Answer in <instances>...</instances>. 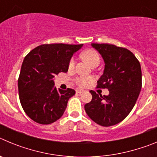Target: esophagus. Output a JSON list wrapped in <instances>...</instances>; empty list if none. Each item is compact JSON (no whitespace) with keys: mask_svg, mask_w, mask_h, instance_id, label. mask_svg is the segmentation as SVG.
I'll return each mask as SVG.
<instances>
[{"mask_svg":"<svg viewBox=\"0 0 157 157\" xmlns=\"http://www.w3.org/2000/svg\"><path fill=\"white\" fill-rule=\"evenodd\" d=\"M75 91L77 94H82V93L84 90H81V89H77Z\"/></svg>","mask_w":157,"mask_h":157,"instance_id":"34e87169","label":"esophagus"}]
</instances>
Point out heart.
I'll use <instances>...</instances> for the list:
<instances>
[{"instance_id": "1", "label": "heart", "mask_w": 157, "mask_h": 157, "mask_svg": "<svg viewBox=\"0 0 157 157\" xmlns=\"http://www.w3.org/2000/svg\"><path fill=\"white\" fill-rule=\"evenodd\" d=\"M82 57L83 59H85L86 61L90 64L92 66L94 63H99L100 62V56L99 54L96 52L94 49H88V50L85 51V52L82 53ZM75 66V58H71L69 62L68 67L69 69L73 68ZM91 81V78L89 77H83V76H81V77H78L76 78V82L78 86H85L88 84Z\"/></svg>"}]
</instances>
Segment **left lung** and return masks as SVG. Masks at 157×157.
Here are the masks:
<instances>
[{"label": "left lung", "instance_id": "8db88e82", "mask_svg": "<svg viewBox=\"0 0 157 157\" xmlns=\"http://www.w3.org/2000/svg\"><path fill=\"white\" fill-rule=\"evenodd\" d=\"M105 62L103 75L98 88H106L104 96L90 90L92 101L85 105L88 116L103 127L116 125L123 121L135 105L141 89V70L138 59L130 50L109 44L92 43Z\"/></svg>", "mask_w": 157, "mask_h": 157}]
</instances>
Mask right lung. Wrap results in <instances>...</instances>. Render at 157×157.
I'll list each match as a JSON object with an SVG mask.
<instances>
[{"label":"right lung","mask_w":157,"mask_h":157,"mask_svg":"<svg viewBox=\"0 0 157 157\" xmlns=\"http://www.w3.org/2000/svg\"><path fill=\"white\" fill-rule=\"evenodd\" d=\"M81 45L45 44L25 56L18 79L19 101L26 114L40 124H50L63 116L75 91L57 90L54 78L67 72L71 59Z\"/></svg>","instance_id":"add662e5"}]
</instances>
